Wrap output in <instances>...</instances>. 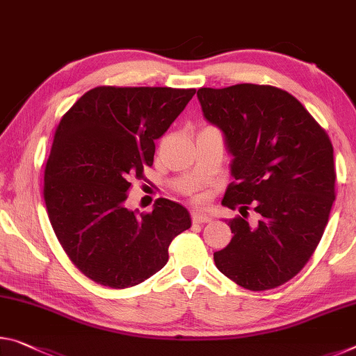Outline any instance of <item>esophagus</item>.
<instances>
[{"instance_id": "34e87169", "label": "esophagus", "mask_w": 356, "mask_h": 356, "mask_svg": "<svg viewBox=\"0 0 356 356\" xmlns=\"http://www.w3.org/2000/svg\"><path fill=\"white\" fill-rule=\"evenodd\" d=\"M191 220H193V223H207V222H211V217L206 216V213H202V212L193 211L191 212Z\"/></svg>"}]
</instances>
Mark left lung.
Here are the masks:
<instances>
[{
  "mask_svg": "<svg viewBox=\"0 0 356 356\" xmlns=\"http://www.w3.org/2000/svg\"><path fill=\"white\" fill-rule=\"evenodd\" d=\"M207 122L233 155L223 206L258 213L228 225L229 244L213 253L220 273L252 291L295 277L314 255L336 198L330 136L293 95L273 86L200 88Z\"/></svg>",
  "mask_w": 356,
  "mask_h": 356,
  "instance_id": "8db88e82",
  "label": "left lung"
}]
</instances>
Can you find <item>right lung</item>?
I'll return each mask as SVG.
<instances>
[{"label": "right lung", "mask_w": 356, "mask_h": 356, "mask_svg": "<svg viewBox=\"0 0 356 356\" xmlns=\"http://www.w3.org/2000/svg\"><path fill=\"white\" fill-rule=\"evenodd\" d=\"M195 88L111 87L88 90L61 117L46 172L44 201L56 238L74 266L111 289H128L168 263L172 239L191 218L160 198L154 211L125 206L131 179L154 165L161 138Z\"/></svg>", "instance_id": "add662e5"}]
</instances>
